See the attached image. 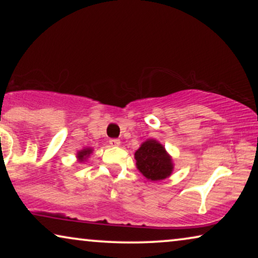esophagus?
I'll return each instance as SVG.
<instances>
[{
	"label": "esophagus",
	"mask_w": 258,
	"mask_h": 258,
	"mask_svg": "<svg viewBox=\"0 0 258 258\" xmlns=\"http://www.w3.org/2000/svg\"><path fill=\"white\" fill-rule=\"evenodd\" d=\"M109 143H110L111 147H117V146H119V143H121V141H119L118 139H110Z\"/></svg>",
	"instance_id": "esophagus-1"
}]
</instances>
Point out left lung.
Here are the masks:
<instances>
[{"mask_svg":"<svg viewBox=\"0 0 258 258\" xmlns=\"http://www.w3.org/2000/svg\"><path fill=\"white\" fill-rule=\"evenodd\" d=\"M137 169L151 181H160L170 176L171 158L164 147L155 140H148L135 153Z\"/></svg>","mask_w":258,"mask_h":258,"instance_id":"1","label":"left lung"}]
</instances>
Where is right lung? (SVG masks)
<instances>
[{
    "label": "right lung",
    "instance_id": "add662e5",
    "mask_svg": "<svg viewBox=\"0 0 258 258\" xmlns=\"http://www.w3.org/2000/svg\"><path fill=\"white\" fill-rule=\"evenodd\" d=\"M91 154V149H89V148H87V149H83L79 151V154H77V157L80 158L81 162H83L84 160H86V157L89 156V155Z\"/></svg>",
    "mask_w": 258,
    "mask_h": 258
}]
</instances>
